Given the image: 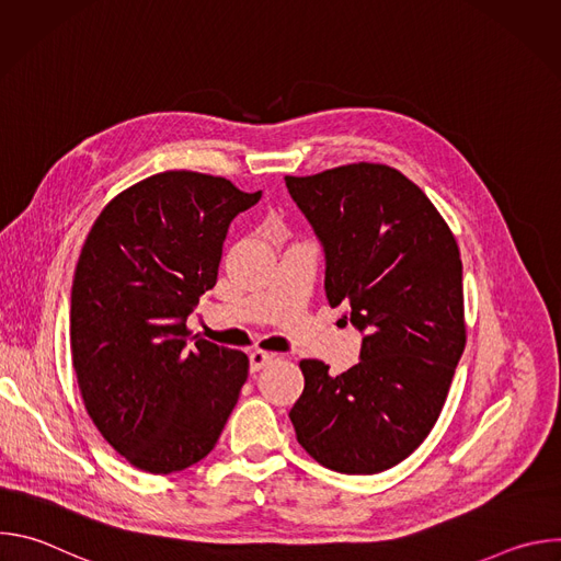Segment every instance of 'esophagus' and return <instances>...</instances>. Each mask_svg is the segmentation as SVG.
I'll return each mask as SVG.
<instances>
[{
	"label": "esophagus",
	"mask_w": 561,
	"mask_h": 561,
	"mask_svg": "<svg viewBox=\"0 0 561 561\" xmlns=\"http://www.w3.org/2000/svg\"><path fill=\"white\" fill-rule=\"evenodd\" d=\"M273 359H275V355H273V353H266V351H253V353L249 355V362H251V373H257V370H262V368H264V366H268Z\"/></svg>",
	"instance_id": "esophagus-1"
}]
</instances>
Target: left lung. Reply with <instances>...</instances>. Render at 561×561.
<instances>
[{
	"label": "left lung",
	"instance_id": "8db88e82",
	"mask_svg": "<svg viewBox=\"0 0 561 561\" xmlns=\"http://www.w3.org/2000/svg\"><path fill=\"white\" fill-rule=\"evenodd\" d=\"M324 251L329 304L348 308L359 362L331 375L299 362L290 409L297 442L319 463L375 474L407 459L435 426L466 344L461 260L420 186L383 164L284 178Z\"/></svg>",
	"mask_w": 561,
	"mask_h": 561
}]
</instances>
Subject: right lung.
I'll return each mask as SVG.
<instances>
[{"mask_svg": "<svg viewBox=\"0 0 561 561\" xmlns=\"http://www.w3.org/2000/svg\"><path fill=\"white\" fill-rule=\"evenodd\" d=\"M224 178L152 175L93 224L70 290V351L87 411L133 466L171 474L217 444L249 357L186 319L217 282L230 221L255 206Z\"/></svg>", "mask_w": 561, "mask_h": 561, "instance_id": "obj_1", "label": "right lung"}]
</instances>
